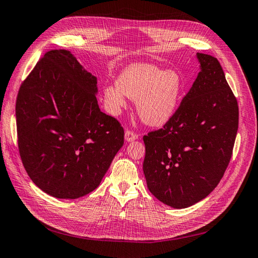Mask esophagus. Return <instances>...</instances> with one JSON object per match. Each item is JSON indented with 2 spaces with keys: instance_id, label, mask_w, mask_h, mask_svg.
<instances>
[{
  "instance_id": "1",
  "label": "esophagus",
  "mask_w": 258,
  "mask_h": 258,
  "mask_svg": "<svg viewBox=\"0 0 258 258\" xmlns=\"http://www.w3.org/2000/svg\"><path fill=\"white\" fill-rule=\"evenodd\" d=\"M138 135L134 134V132H131L129 130H127L124 132V140H126V142H132V141H136L138 139Z\"/></svg>"
}]
</instances>
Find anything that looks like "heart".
<instances>
[{
	"instance_id": "heart-1",
	"label": "heart",
	"mask_w": 258,
	"mask_h": 258,
	"mask_svg": "<svg viewBox=\"0 0 258 258\" xmlns=\"http://www.w3.org/2000/svg\"><path fill=\"white\" fill-rule=\"evenodd\" d=\"M183 80L174 70L165 71L152 64H132L124 69L117 86H106L103 99L107 110L118 114L127 98L137 101L138 114L146 124L161 127L177 111Z\"/></svg>"
}]
</instances>
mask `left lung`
Here are the masks:
<instances>
[{"label":"left lung","instance_id":"1","mask_svg":"<svg viewBox=\"0 0 258 258\" xmlns=\"http://www.w3.org/2000/svg\"><path fill=\"white\" fill-rule=\"evenodd\" d=\"M200 72L172 119L143 137L148 189L174 209L211 194L231 158L238 131L237 99L216 58L197 52Z\"/></svg>","mask_w":258,"mask_h":258}]
</instances>
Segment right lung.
I'll list each match as a JSON object with an SVG mask.
<instances>
[{
  "mask_svg": "<svg viewBox=\"0 0 258 258\" xmlns=\"http://www.w3.org/2000/svg\"><path fill=\"white\" fill-rule=\"evenodd\" d=\"M97 77L68 50H50L20 86L19 153L33 183L49 196L95 190L123 145V129L100 111Z\"/></svg>",
  "mask_w": 258,
  "mask_h": 258,
  "instance_id": "add662e5",
  "label": "right lung"
}]
</instances>
